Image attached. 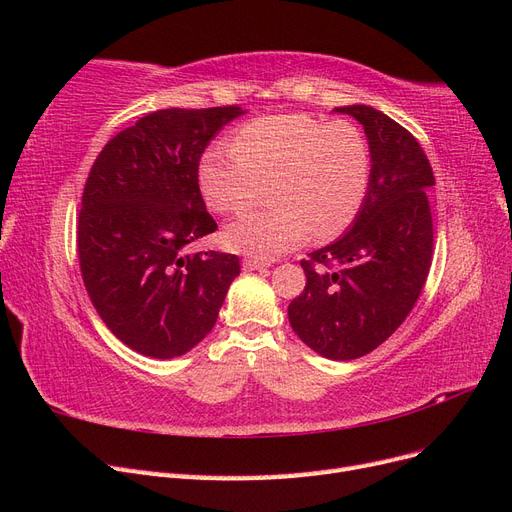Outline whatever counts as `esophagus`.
<instances>
[{
  "mask_svg": "<svg viewBox=\"0 0 512 512\" xmlns=\"http://www.w3.org/2000/svg\"><path fill=\"white\" fill-rule=\"evenodd\" d=\"M262 267H271V260H260V258H245L243 260V271H256Z\"/></svg>",
  "mask_w": 512,
  "mask_h": 512,
  "instance_id": "esophagus-1",
  "label": "esophagus"
}]
</instances>
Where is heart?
I'll list each match as a JSON object with an SVG mask.
<instances>
[{"label": "heart", "mask_w": 512, "mask_h": 512, "mask_svg": "<svg viewBox=\"0 0 512 512\" xmlns=\"http://www.w3.org/2000/svg\"><path fill=\"white\" fill-rule=\"evenodd\" d=\"M230 149L211 147L198 162V188L218 213L250 207L267 183L271 205L243 213L224 230L232 250L273 258L303 243L335 239L356 220L371 179L365 134L348 121L305 113L245 123Z\"/></svg>", "instance_id": "heart-1"}]
</instances>
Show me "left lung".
I'll return each mask as SVG.
<instances>
[{
    "instance_id": "left-lung-1",
    "label": "left lung",
    "mask_w": 512,
    "mask_h": 512,
    "mask_svg": "<svg viewBox=\"0 0 512 512\" xmlns=\"http://www.w3.org/2000/svg\"><path fill=\"white\" fill-rule=\"evenodd\" d=\"M335 113L365 130L369 190L344 235L301 260L307 284L288 320L324 359L352 361L399 329L425 286L433 252L427 192L436 179L416 138L389 115L365 104Z\"/></svg>"
}]
</instances>
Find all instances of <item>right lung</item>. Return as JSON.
Wrapping results in <instances>:
<instances>
[{"instance_id": "obj_1", "label": "right lung", "mask_w": 512, "mask_h": 512, "mask_svg": "<svg viewBox=\"0 0 512 512\" xmlns=\"http://www.w3.org/2000/svg\"><path fill=\"white\" fill-rule=\"evenodd\" d=\"M241 106L164 108L100 151L83 190L79 262L91 303L138 354L175 359L218 320L239 258L185 254L218 224L198 188V162Z\"/></svg>"}]
</instances>
